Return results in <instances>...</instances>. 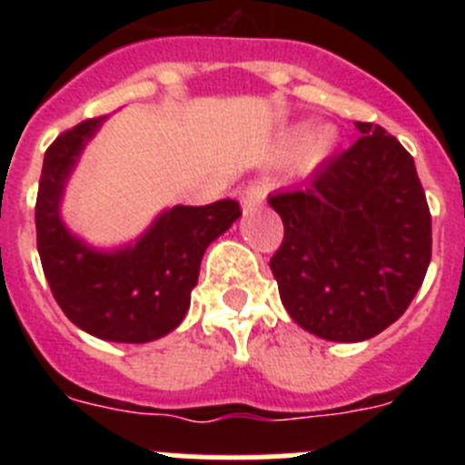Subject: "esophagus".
<instances>
[{
	"instance_id": "1",
	"label": "esophagus",
	"mask_w": 465,
	"mask_h": 465,
	"mask_svg": "<svg viewBox=\"0 0 465 465\" xmlns=\"http://www.w3.org/2000/svg\"><path fill=\"white\" fill-rule=\"evenodd\" d=\"M262 203H265V186H261V183H252V186H246L242 191V209H244V213L256 212Z\"/></svg>"
}]
</instances>
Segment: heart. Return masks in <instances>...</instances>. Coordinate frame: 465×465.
Wrapping results in <instances>:
<instances>
[{"mask_svg": "<svg viewBox=\"0 0 465 465\" xmlns=\"http://www.w3.org/2000/svg\"><path fill=\"white\" fill-rule=\"evenodd\" d=\"M332 146H335V133L331 127H319L312 134H307V139L300 146V163L305 167L319 165L322 160L331 155Z\"/></svg>", "mask_w": 465, "mask_h": 465, "instance_id": "obj_1", "label": "heart"}]
</instances>
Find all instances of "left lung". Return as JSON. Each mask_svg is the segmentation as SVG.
<instances>
[{
    "label": "left lung",
    "instance_id": "obj_1",
    "mask_svg": "<svg viewBox=\"0 0 465 465\" xmlns=\"http://www.w3.org/2000/svg\"><path fill=\"white\" fill-rule=\"evenodd\" d=\"M302 188L274 193L283 242L270 261L295 323L332 342L380 335L408 310L430 262V212L414 158L372 123Z\"/></svg>",
    "mask_w": 465,
    "mask_h": 465
}]
</instances>
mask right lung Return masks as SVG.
I'll list each match as a JSON object with an SVG mask.
<instances>
[{"label": "right lung", "mask_w": 465, "mask_h": 465, "mask_svg": "<svg viewBox=\"0 0 465 465\" xmlns=\"http://www.w3.org/2000/svg\"><path fill=\"white\" fill-rule=\"evenodd\" d=\"M104 116L48 146L36 195V249L53 298L72 323L109 342L158 340L183 322L207 246L242 216L240 203L165 209L134 244L100 252L60 219L64 186Z\"/></svg>", "instance_id": "obj_1"}]
</instances>
